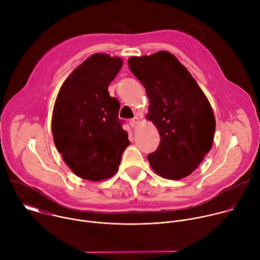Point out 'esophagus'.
<instances>
[{"label":"esophagus","mask_w":260,"mask_h":260,"mask_svg":"<svg viewBox=\"0 0 260 260\" xmlns=\"http://www.w3.org/2000/svg\"><path fill=\"white\" fill-rule=\"evenodd\" d=\"M139 121H140V118H139L138 116H135V117L129 121V123H131V125H132V127H136V126L138 125Z\"/></svg>","instance_id":"1"}]
</instances>
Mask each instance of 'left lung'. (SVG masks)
I'll use <instances>...</instances> for the list:
<instances>
[{
	"mask_svg": "<svg viewBox=\"0 0 260 260\" xmlns=\"http://www.w3.org/2000/svg\"><path fill=\"white\" fill-rule=\"evenodd\" d=\"M127 62L146 89L147 118L160 137L157 149L148 155L151 168L166 179L187 177L213 144L216 122L210 102L188 70L168 51L132 56Z\"/></svg>",
	"mask_w": 260,
	"mask_h": 260,
	"instance_id": "8db88e82",
	"label": "left lung"
}]
</instances>
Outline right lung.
I'll return each instance as SVG.
<instances>
[{"label":"right lung","instance_id":"1","mask_svg":"<svg viewBox=\"0 0 260 260\" xmlns=\"http://www.w3.org/2000/svg\"><path fill=\"white\" fill-rule=\"evenodd\" d=\"M122 64L120 57L92 54L70 74L53 107L56 149L74 174L89 181L112 177L129 145L119 102L108 91Z\"/></svg>","mask_w":260,"mask_h":260}]
</instances>
